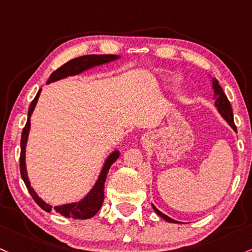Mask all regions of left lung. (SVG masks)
<instances>
[{"label": "left lung", "instance_id": "8db88e82", "mask_svg": "<svg viewBox=\"0 0 252 252\" xmlns=\"http://www.w3.org/2000/svg\"><path fill=\"white\" fill-rule=\"evenodd\" d=\"M209 77L212 79V88H213V91H214V95H213L214 106L217 107L218 112L220 113L221 117L227 122V123L229 124V126H231V128L237 132V128H236V126H234V122H233V112H232L231 103H229L227 96H226L225 93H223L222 88H221V86L219 85V81H218L217 79H214V77H212L211 75H209ZM152 207H153L154 212H156L160 218H162L165 221H167V222H173V223L178 222V221L171 219V218L167 217L166 214H164V213L160 212L153 203H152Z\"/></svg>", "mask_w": 252, "mask_h": 252}]
</instances>
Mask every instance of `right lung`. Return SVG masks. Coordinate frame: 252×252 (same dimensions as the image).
Masks as SVG:
<instances>
[{
	"mask_svg": "<svg viewBox=\"0 0 252 252\" xmlns=\"http://www.w3.org/2000/svg\"><path fill=\"white\" fill-rule=\"evenodd\" d=\"M120 55H86V56L77 57L69 62L63 64L62 67L55 70L51 74L48 80V85L50 82L59 81V80L65 79L68 76H75L79 74H82L84 71L90 70L99 65L107 64V63L113 62L116 60H120ZM41 92V88L38 91L37 95L33 99V101L29 107V117H27L26 126H25L23 135H21V154H20V172L21 177H23L25 184H26L27 189H29L30 193L32 195L33 200L37 202L38 206L41 209H44L45 212H51L52 209L60 213L61 215L65 218H73V219H90L93 218L96 213L99 212V209L101 208V204L104 201V187H105V181H106V176L109 173L110 167L116 160L120 157V151L115 149L109 154V157L105 159L103 167H101L100 173H99L98 178H96L94 185L92 187V189L90 190L81 200L76 201V202L71 203H64L60 204V206L52 207L51 204L46 203L43 198H40V196L35 192V190L33 189L31 183H30L29 175H27V167H26V145L27 140H29L30 135V129H31V116L33 111L35 109V105L38 103V99H39Z\"/></svg>",
	"mask_w": 252,
	"mask_h": 252,
	"instance_id": "right-lung-1",
	"label": "right lung"
}]
</instances>
